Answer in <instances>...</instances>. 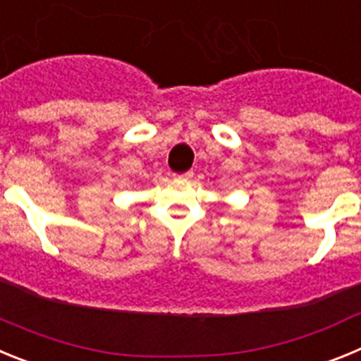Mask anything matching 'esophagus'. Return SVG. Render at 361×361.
<instances>
[{"instance_id": "34e87169", "label": "esophagus", "mask_w": 361, "mask_h": 361, "mask_svg": "<svg viewBox=\"0 0 361 361\" xmlns=\"http://www.w3.org/2000/svg\"><path fill=\"white\" fill-rule=\"evenodd\" d=\"M193 177V171H184V173H175V178H180V180H188V178Z\"/></svg>"}]
</instances>
